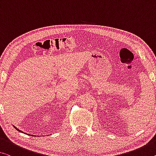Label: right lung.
I'll use <instances>...</instances> for the list:
<instances>
[{
    "label": "right lung",
    "instance_id": "right-lung-1",
    "mask_svg": "<svg viewBox=\"0 0 156 156\" xmlns=\"http://www.w3.org/2000/svg\"><path fill=\"white\" fill-rule=\"evenodd\" d=\"M15 128H16V130H17L18 131H20V132H21V130H19V129H17V128H16V127H15Z\"/></svg>",
    "mask_w": 156,
    "mask_h": 156
}]
</instances>
